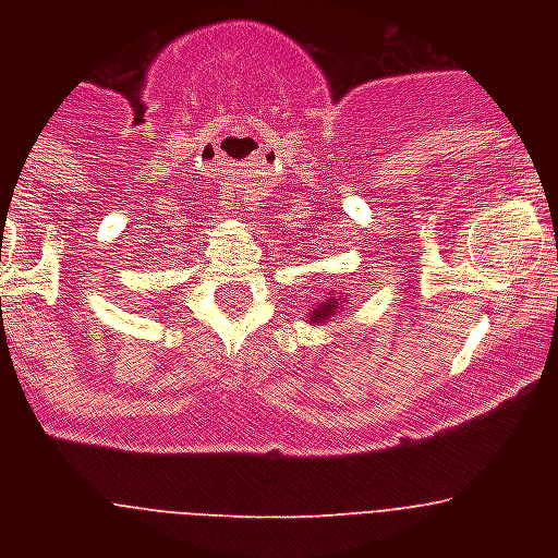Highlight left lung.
I'll return each instance as SVG.
<instances>
[{
  "instance_id": "8db88e82",
  "label": "left lung",
  "mask_w": 558,
  "mask_h": 558,
  "mask_svg": "<svg viewBox=\"0 0 558 558\" xmlns=\"http://www.w3.org/2000/svg\"><path fill=\"white\" fill-rule=\"evenodd\" d=\"M348 304H350V298L344 295V292H339V295H332V298H324L322 304H315L313 310H310L306 322H310V327H324V324L336 322V315L344 313Z\"/></svg>"
}]
</instances>
